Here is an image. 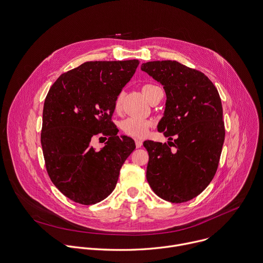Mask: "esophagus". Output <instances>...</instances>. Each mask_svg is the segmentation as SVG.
<instances>
[{"instance_id":"esophagus-1","label":"esophagus","mask_w":263,"mask_h":263,"mask_svg":"<svg viewBox=\"0 0 263 263\" xmlns=\"http://www.w3.org/2000/svg\"><path fill=\"white\" fill-rule=\"evenodd\" d=\"M135 144H136V147H140L142 145V140L141 139H135Z\"/></svg>"}]
</instances>
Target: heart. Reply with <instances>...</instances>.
<instances>
[{"mask_svg": "<svg viewBox=\"0 0 263 263\" xmlns=\"http://www.w3.org/2000/svg\"><path fill=\"white\" fill-rule=\"evenodd\" d=\"M142 92L146 97V99L152 102V100L157 96L159 91H161V88L155 84H144L142 86ZM122 104V95L120 93L115 101V109L119 110L121 108ZM121 129L122 131L131 137H136V138H141L143 137L148 129L152 126V122L149 120H144V119H137V118H127L121 122Z\"/></svg>", "mask_w": 263, "mask_h": 263, "instance_id": "heart-1", "label": "heart"}]
</instances>
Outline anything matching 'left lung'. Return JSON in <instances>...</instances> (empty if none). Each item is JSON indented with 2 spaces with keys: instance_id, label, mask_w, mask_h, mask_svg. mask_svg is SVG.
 Instances as JSON below:
<instances>
[{
  "instance_id": "left-lung-1",
  "label": "left lung",
  "mask_w": 263,
  "mask_h": 263,
  "mask_svg": "<svg viewBox=\"0 0 263 263\" xmlns=\"http://www.w3.org/2000/svg\"><path fill=\"white\" fill-rule=\"evenodd\" d=\"M140 68L163 85L166 103L158 131L174 140L143 142L146 180L159 198L187 202L206 189L218 167L224 140L218 91L205 73L177 61H149Z\"/></svg>"
}]
</instances>
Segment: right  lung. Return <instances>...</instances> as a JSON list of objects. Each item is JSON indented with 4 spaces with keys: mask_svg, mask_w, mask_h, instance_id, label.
<instances>
[{
    "mask_svg": "<svg viewBox=\"0 0 263 263\" xmlns=\"http://www.w3.org/2000/svg\"><path fill=\"white\" fill-rule=\"evenodd\" d=\"M138 64L136 59L84 62L62 73L46 97L41 134L46 168L73 202L92 205L106 199L134 151V140L117 135L111 117L116 98ZM99 135L107 141L97 152L91 141Z\"/></svg>",
    "mask_w": 263,
    "mask_h": 263,
    "instance_id": "obj_1",
    "label": "right lung"
}]
</instances>
